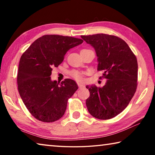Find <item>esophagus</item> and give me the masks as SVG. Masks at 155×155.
<instances>
[{
	"label": "esophagus",
	"mask_w": 155,
	"mask_h": 155,
	"mask_svg": "<svg viewBox=\"0 0 155 155\" xmlns=\"http://www.w3.org/2000/svg\"><path fill=\"white\" fill-rule=\"evenodd\" d=\"M78 87H79V88H82V87H84L83 84H82V83H78Z\"/></svg>",
	"instance_id": "1"
}]
</instances>
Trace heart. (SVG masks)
<instances>
[{
    "label": "heart",
    "mask_w": 155,
    "mask_h": 155,
    "mask_svg": "<svg viewBox=\"0 0 155 155\" xmlns=\"http://www.w3.org/2000/svg\"><path fill=\"white\" fill-rule=\"evenodd\" d=\"M70 75L78 81H82L84 78V73L77 71V70H72L70 72Z\"/></svg>",
    "instance_id": "obj_1"
}]
</instances>
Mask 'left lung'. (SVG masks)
I'll use <instances>...</instances> for the list:
<instances>
[{"mask_svg":"<svg viewBox=\"0 0 155 155\" xmlns=\"http://www.w3.org/2000/svg\"><path fill=\"white\" fill-rule=\"evenodd\" d=\"M81 37L95 49L98 70L103 71L102 77L107 79L103 87L86 86L90 93L86 100L88 111L100 120L113 118L128 106L135 93L137 58L128 44L117 36L99 33Z\"/></svg>","mask_w":155,"mask_h":155,"instance_id":"left-lung-1","label":"left lung"}]
</instances>
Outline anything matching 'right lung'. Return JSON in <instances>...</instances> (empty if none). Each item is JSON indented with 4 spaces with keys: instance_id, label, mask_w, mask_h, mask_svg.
<instances>
[{
    "instance_id": "1",
    "label": "right lung",
    "mask_w": 155,
    "mask_h": 155,
    "mask_svg": "<svg viewBox=\"0 0 155 155\" xmlns=\"http://www.w3.org/2000/svg\"><path fill=\"white\" fill-rule=\"evenodd\" d=\"M81 39L45 35L34 41L20 57L18 89L23 103L37 120L57 121L64 115L68 101L78 89L74 81H51L52 68L64 61L67 51L82 44Z\"/></svg>"
}]
</instances>
